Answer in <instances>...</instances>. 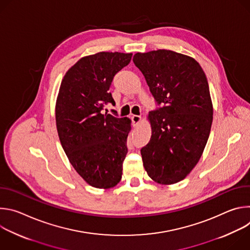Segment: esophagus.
Here are the masks:
<instances>
[{"instance_id":"34e87169","label":"esophagus","mask_w":250,"mask_h":250,"mask_svg":"<svg viewBox=\"0 0 250 250\" xmlns=\"http://www.w3.org/2000/svg\"><path fill=\"white\" fill-rule=\"evenodd\" d=\"M130 119H131V122H132V125H133V126H135V125H138V123L140 122V116H137V115H132L131 117H130Z\"/></svg>"}]
</instances>
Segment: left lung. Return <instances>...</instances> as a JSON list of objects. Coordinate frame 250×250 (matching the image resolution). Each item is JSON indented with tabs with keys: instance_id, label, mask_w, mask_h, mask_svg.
I'll return each mask as SVG.
<instances>
[{
	"instance_id": "left-lung-1",
	"label": "left lung",
	"mask_w": 250,
	"mask_h": 250,
	"mask_svg": "<svg viewBox=\"0 0 250 250\" xmlns=\"http://www.w3.org/2000/svg\"><path fill=\"white\" fill-rule=\"evenodd\" d=\"M132 60L158 105L148 116L152 134L140 150L144 166L155 182L177 183L196 166L209 135L207 77L195 59L171 50L138 52Z\"/></svg>"
}]
</instances>
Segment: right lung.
I'll use <instances>...</instances> for the list:
<instances>
[{"mask_svg":"<svg viewBox=\"0 0 250 250\" xmlns=\"http://www.w3.org/2000/svg\"><path fill=\"white\" fill-rule=\"evenodd\" d=\"M131 56L99 52L83 57L60 85L55 109L60 142L77 173L95 188L109 189L122 179L130 121L103 110L108 103L116 104L110 87Z\"/></svg>","mask_w":250,"mask_h":250,"instance_id":"add662e5","label":"right lung"}]
</instances>
